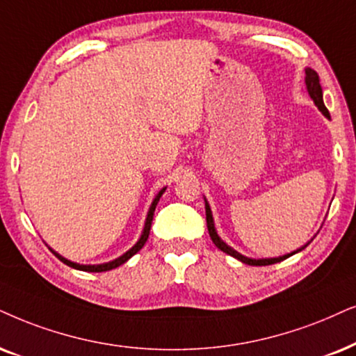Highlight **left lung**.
I'll list each match as a JSON object with an SVG mask.
<instances>
[{
	"mask_svg": "<svg viewBox=\"0 0 356 356\" xmlns=\"http://www.w3.org/2000/svg\"><path fill=\"white\" fill-rule=\"evenodd\" d=\"M305 85H307V92L310 98H312L314 103H316L318 110L322 111L323 115L327 116V118H330V115H328V110L325 108V105H323V98H322V87H321V80H318V75L316 70L312 69H305ZM205 213H207V228H209V233H210V238L211 241L215 243V246H217L218 250H222L223 253L230 254L233 256V258L240 259L241 263L245 264H250V266H268V264H274V263H279V261L289 258V256H292L294 253H298V251H294V253L291 254H284V256H279V258H269V259H251V258H246V256H243L238 253V251H235L233 248H230L228 245H225V243L220 240V236L217 235V232H215V225H213V217H211V210L209 204L205 202Z\"/></svg>",
	"mask_w": 356,
	"mask_h": 356,
	"instance_id": "obj_1",
	"label": "left lung"
}]
</instances>
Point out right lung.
<instances>
[{"label":"right lung","instance_id":"1","mask_svg":"<svg viewBox=\"0 0 356 356\" xmlns=\"http://www.w3.org/2000/svg\"><path fill=\"white\" fill-rule=\"evenodd\" d=\"M164 191L165 188H163V191H161L159 193H157L156 195V199H154V202H152V205H151V209H149V213H147V218H146V225H145V230H143V235H141V238H139V241L136 243V245L133 246L131 250L129 251H126V253L123 254V256H120L118 259H115V261H110V263H105V264H77V263H72V261H69V259H65V258H62L60 254H57L56 251L54 250H51L54 254L57 256L58 259L62 261V263L64 264H67V266H70V268H75V269H80V271H88V273H103V271H110V269H115V268H118V266H121V264L123 263H126V261H128L129 258H131L133 254H136L139 250L143 248V246H145V243L147 241V236H149V232H151V223H152V217H154V210H156V205H157V202H159V199H161V195H163L164 193Z\"/></svg>","mask_w":356,"mask_h":356}]
</instances>
